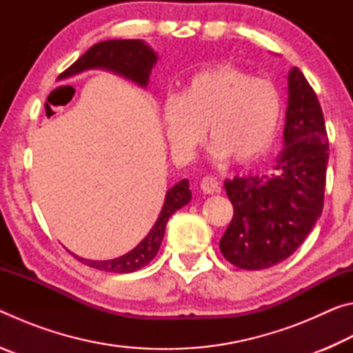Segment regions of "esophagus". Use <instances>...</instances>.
<instances>
[{"instance_id": "34e87169", "label": "esophagus", "mask_w": 353, "mask_h": 353, "mask_svg": "<svg viewBox=\"0 0 353 353\" xmlns=\"http://www.w3.org/2000/svg\"><path fill=\"white\" fill-rule=\"evenodd\" d=\"M201 190L207 194L216 193V191L219 190L218 179L213 177V176H204V177H202V181H201Z\"/></svg>"}]
</instances>
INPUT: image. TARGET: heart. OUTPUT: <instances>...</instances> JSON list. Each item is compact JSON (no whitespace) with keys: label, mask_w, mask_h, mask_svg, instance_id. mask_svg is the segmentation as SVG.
I'll use <instances>...</instances> for the list:
<instances>
[{"label":"heart","mask_w":353,"mask_h":353,"mask_svg":"<svg viewBox=\"0 0 353 353\" xmlns=\"http://www.w3.org/2000/svg\"><path fill=\"white\" fill-rule=\"evenodd\" d=\"M283 97L276 83L229 63L202 68L188 77L177 98L163 105L172 152L191 157L208 130L210 155L238 163L261 159L276 141Z\"/></svg>","instance_id":"b5f03b06"}]
</instances>
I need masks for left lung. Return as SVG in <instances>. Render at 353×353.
Returning <instances> with one entry per match:
<instances>
[{
	"label": "left lung",
	"instance_id": "1",
	"mask_svg": "<svg viewBox=\"0 0 353 353\" xmlns=\"http://www.w3.org/2000/svg\"><path fill=\"white\" fill-rule=\"evenodd\" d=\"M283 143L272 174L236 176L224 182L234 218L219 249L241 270H266L288 259L322 213L327 130L318 97L297 67L288 74Z\"/></svg>",
	"mask_w": 353,
	"mask_h": 353
}]
</instances>
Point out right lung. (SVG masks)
<instances>
[{"label": "right lung", "mask_w": 353, "mask_h": 353, "mask_svg": "<svg viewBox=\"0 0 353 353\" xmlns=\"http://www.w3.org/2000/svg\"><path fill=\"white\" fill-rule=\"evenodd\" d=\"M155 62H157V54L143 40H105L93 45L85 54L65 70L59 76V79H67V77L79 74L85 70L104 68L139 83L140 87H146ZM188 187L190 183L187 179H182L181 182H177L174 187L166 191L163 207L152 229L130 252L118 256V259L103 261L85 260L81 256H76V259L83 265L107 272L126 274L141 270L157 255L165 235L166 223L171 214L190 202L191 191Z\"/></svg>", "instance_id": "add662e5"}]
</instances>
